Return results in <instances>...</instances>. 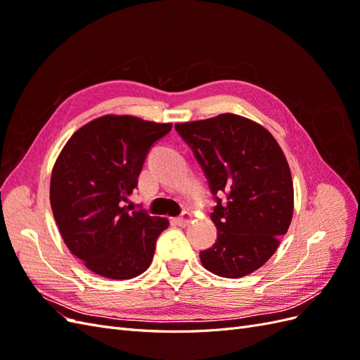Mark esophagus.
<instances>
[{"label": "esophagus", "instance_id": "1", "mask_svg": "<svg viewBox=\"0 0 360 360\" xmlns=\"http://www.w3.org/2000/svg\"><path fill=\"white\" fill-rule=\"evenodd\" d=\"M192 213L191 212H183L179 217H176V219H174V221H176V224L179 225V226H186L191 221H192Z\"/></svg>", "mask_w": 360, "mask_h": 360}]
</instances>
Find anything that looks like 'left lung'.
I'll use <instances>...</instances> for the list:
<instances>
[{"mask_svg": "<svg viewBox=\"0 0 360 360\" xmlns=\"http://www.w3.org/2000/svg\"><path fill=\"white\" fill-rule=\"evenodd\" d=\"M216 197L210 214L217 240L200 252L202 266L222 278H242L275 254L294 210L287 158L266 127L237 114L177 123Z\"/></svg>", "mask_w": 360, "mask_h": 360, "instance_id": "1", "label": "left lung"}]
</instances>
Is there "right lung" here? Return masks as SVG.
Wrapping results in <instances>:
<instances>
[{
	"label": "right lung",
	"instance_id": "right-lung-1",
	"mask_svg": "<svg viewBox=\"0 0 360 360\" xmlns=\"http://www.w3.org/2000/svg\"><path fill=\"white\" fill-rule=\"evenodd\" d=\"M172 124L108 114L70 136L52 168L49 200L70 252L93 274L132 279L148 269L167 217L123 205L150 147Z\"/></svg>",
	"mask_w": 360,
	"mask_h": 360
}]
</instances>
